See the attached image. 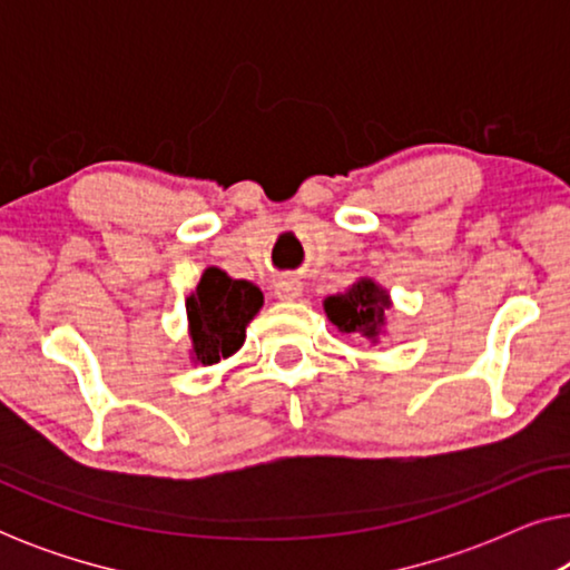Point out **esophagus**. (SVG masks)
<instances>
[{
	"label": "esophagus",
	"mask_w": 570,
	"mask_h": 570,
	"mask_svg": "<svg viewBox=\"0 0 570 570\" xmlns=\"http://www.w3.org/2000/svg\"><path fill=\"white\" fill-rule=\"evenodd\" d=\"M301 291H303L301 279H295V277H283L275 285V293H277L279 301H295L301 295Z\"/></svg>",
	"instance_id": "esophagus-1"
}]
</instances>
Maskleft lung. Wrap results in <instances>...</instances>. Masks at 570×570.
Instances as JSON below:
<instances>
[{
  "instance_id": "1",
  "label": "left lung",
  "mask_w": 570,
  "mask_h": 570,
  "mask_svg": "<svg viewBox=\"0 0 570 570\" xmlns=\"http://www.w3.org/2000/svg\"><path fill=\"white\" fill-rule=\"evenodd\" d=\"M392 308V298L371 277L355 279L345 293L330 295L324 301L326 318L342 334H353L368 342H379L386 326V311Z\"/></svg>"
}]
</instances>
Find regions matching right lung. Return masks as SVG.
<instances>
[{
	"label": "right lung",
	"instance_id": "obj_1",
	"mask_svg": "<svg viewBox=\"0 0 570 570\" xmlns=\"http://www.w3.org/2000/svg\"><path fill=\"white\" fill-rule=\"evenodd\" d=\"M262 303V291L248 279H233L217 267L202 272L197 291L186 298L191 361L213 365L238 353Z\"/></svg>",
	"mask_w": 570,
	"mask_h": 570
}]
</instances>
